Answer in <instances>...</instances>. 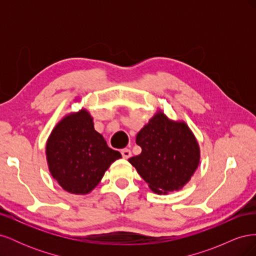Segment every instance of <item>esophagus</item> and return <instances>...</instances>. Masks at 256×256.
Wrapping results in <instances>:
<instances>
[{"label": "esophagus", "instance_id": "1", "mask_svg": "<svg viewBox=\"0 0 256 256\" xmlns=\"http://www.w3.org/2000/svg\"><path fill=\"white\" fill-rule=\"evenodd\" d=\"M120 152H122V156L124 158H125V159H128V158H130V156H131V152H130V150H128V148L122 150Z\"/></svg>", "mask_w": 256, "mask_h": 256}]
</instances>
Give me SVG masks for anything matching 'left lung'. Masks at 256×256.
I'll list each match as a JSON object with an SVG mask.
<instances>
[{
    "mask_svg": "<svg viewBox=\"0 0 256 256\" xmlns=\"http://www.w3.org/2000/svg\"><path fill=\"white\" fill-rule=\"evenodd\" d=\"M142 152L128 161L157 194L180 190L200 164V146L184 122L172 120L158 111L138 131Z\"/></svg>",
    "mask_w": 256,
    "mask_h": 256,
    "instance_id": "8db88e82",
    "label": "left lung"
}]
</instances>
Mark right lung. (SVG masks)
Here are the masks:
<instances>
[{
	"instance_id": "add662e5",
	"label": "right lung",
	"mask_w": 256,
	"mask_h": 256,
	"mask_svg": "<svg viewBox=\"0 0 256 256\" xmlns=\"http://www.w3.org/2000/svg\"><path fill=\"white\" fill-rule=\"evenodd\" d=\"M52 177L65 191L88 194L102 180L109 166L122 158L95 130L90 112L81 109L64 116L46 144Z\"/></svg>"
}]
</instances>
